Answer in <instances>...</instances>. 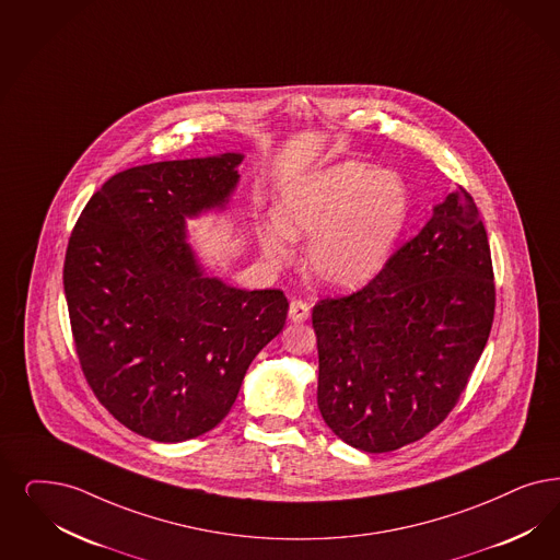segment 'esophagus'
Wrapping results in <instances>:
<instances>
[{
	"mask_svg": "<svg viewBox=\"0 0 560 560\" xmlns=\"http://www.w3.org/2000/svg\"><path fill=\"white\" fill-rule=\"evenodd\" d=\"M310 306L302 300H291L290 304V320L291 323H304L308 320Z\"/></svg>",
	"mask_w": 560,
	"mask_h": 560,
	"instance_id": "esophagus-1",
	"label": "esophagus"
}]
</instances>
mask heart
<instances>
[{
	"label": "heart",
	"mask_w": 560,
	"mask_h": 560,
	"mask_svg": "<svg viewBox=\"0 0 560 560\" xmlns=\"http://www.w3.org/2000/svg\"><path fill=\"white\" fill-rule=\"evenodd\" d=\"M409 196L399 175L346 161L290 184L277 221L260 228L265 258L285 267L293 242H310L306 270L327 290H358L385 267L404 232Z\"/></svg>",
	"instance_id": "obj_1"
}]
</instances>
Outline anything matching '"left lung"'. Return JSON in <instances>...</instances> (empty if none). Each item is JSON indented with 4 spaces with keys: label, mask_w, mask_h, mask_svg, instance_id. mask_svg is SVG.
<instances>
[{
    "label": "left lung",
    "mask_w": 560,
    "mask_h": 560,
    "mask_svg": "<svg viewBox=\"0 0 560 560\" xmlns=\"http://www.w3.org/2000/svg\"><path fill=\"white\" fill-rule=\"evenodd\" d=\"M494 304L488 235L459 186L366 288L312 310L323 420L366 453L420 441L459 401Z\"/></svg>",
    "instance_id": "left-lung-1"
}]
</instances>
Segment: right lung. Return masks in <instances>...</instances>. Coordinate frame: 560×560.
Returning <instances> with one entry per match:
<instances>
[{"instance_id":"1","label":"right lung","mask_w":560,"mask_h":560,"mask_svg":"<svg viewBox=\"0 0 560 560\" xmlns=\"http://www.w3.org/2000/svg\"><path fill=\"white\" fill-rule=\"evenodd\" d=\"M244 154L161 161L109 177L70 235L63 291L80 368L117 422L156 443L219 424L288 318L281 290L205 275L186 219L225 209Z\"/></svg>"}]
</instances>
